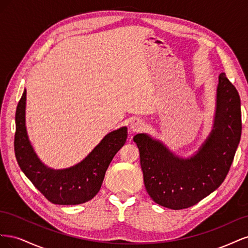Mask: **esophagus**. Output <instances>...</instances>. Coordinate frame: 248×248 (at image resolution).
I'll list each match as a JSON object with an SVG mask.
<instances>
[{"mask_svg":"<svg viewBox=\"0 0 248 248\" xmlns=\"http://www.w3.org/2000/svg\"><path fill=\"white\" fill-rule=\"evenodd\" d=\"M144 127H145L144 122H142L140 119H138V118L133 119L130 123V130L132 132H140V130H142Z\"/></svg>","mask_w":248,"mask_h":248,"instance_id":"esophagus-1","label":"esophagus"}]
</instances>
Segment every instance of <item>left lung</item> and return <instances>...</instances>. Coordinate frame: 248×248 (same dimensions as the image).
I'll list each match as a JSON object with an SVG mask.
<instances>
[{"mask_svg":"<svg viewBox=\"0 0 248 248\" xmlns=\"http://www.w3.org/2000/svg\"><path fill=\"white\" fill-rule=\"evenodd\" d=\"M241 104L226 73L218 77L211 133L189 158L178 157L146 133L133 138L149 196L160 206L181 210L198 204L226 179L241 138Z\"/></svg>","mask_w":248,"mask_h":248,"instance_id":"8db88e82","label":"left lung"}]
</instances>
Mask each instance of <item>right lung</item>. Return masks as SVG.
Instances as JSON below:
<instances>
[{
	"mask_svg": "<svg viewBox=\"0 0 248 248\" xmlns=\"http://www.w3.org/2000/svg\"><path fill=\"white\" fill-rule=\"evenodd\" d=\"M25 90L16 112L14 151L19 168L30 181L52 204L78 205L92 200L100 190L104 175L127 139V128L111 131L86 158L71 168L50 169L40 161L29 140L26 128Z\"/></svg>",
	"mask_w": 248,
	"mask_h": 248,
	"instance_id": "obj_1",
	"label": "right lung"
}]
</instances>
